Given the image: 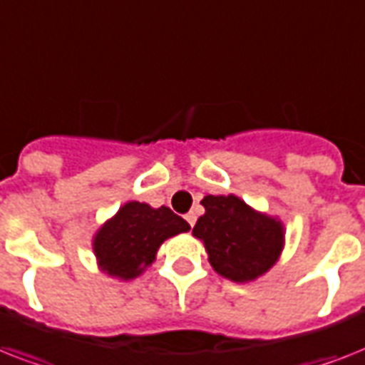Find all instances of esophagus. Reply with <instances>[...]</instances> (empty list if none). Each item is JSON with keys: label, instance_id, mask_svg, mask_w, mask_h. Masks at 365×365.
<instances>
[{"label": "esophagus", "instance_id": "1", "mask_svg": "<svg viewBox=\"0 0 365 365\" xmlns=\"http://www.w3.org/2000/svg\"><path fill=\"white\" fill-rule=\"evenodd\" d=\"M185 220H187V223H189V225H191V227H193V225H195V220H197V217H195V214H193V212H189L187 216H185Z\"/></svg>", "mask_w": 365, "mask_h": 365}]
</instances>
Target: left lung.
<instances>
[{"mask_svg":"<svg viewBox=\"0 0 365 365\" xmlns=\"http://www.w3.org/2000/svg\"><path fill=\"white\" fill-rule=\"evenodd\" d=\"M205 214L193 235L202 240L217 274L233 282H252L277 263L284 248L282 222L254 210L237 195H206Z\"/></svg>","mask_w":365,"mask_h":365,"instance_id":"1","label":"left lung"}]
</instances>
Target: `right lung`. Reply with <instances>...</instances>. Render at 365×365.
<instances>
[{
    "mask_svg": "<svg viewBox=\"0 0 365 365\" xmlns=\"http://www.w3.org/2000/svg\"><path fill=\"white\" fill-rule=\"evenodd\" d=\"M189 223L170 208L128 200L93 237L100 271L119 280L140 277L166 239L187 233Z\"/></svg>",
    "mask_w": 365,
    "mask_h": 365,
    "instance_id": "1",
    "label": "right lung"
}]
</instances>
